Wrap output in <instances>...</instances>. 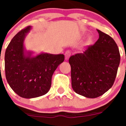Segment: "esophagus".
Returning a JSON list of instances; mask_svg holds the SVG:
<instances>
[{"instance_id":"esophagus-1","label":"esophagus","mask_w":126,"mask_h":126,"mask_svg":"<svg viewBox=\"0 0 126 126\" xmlns=\"http://www.w3.org/2000/svg\"><path fill=\"white\" fill-rule=\"evenodd\" d=\"M71 52L70 50H67L66 52H65V60H67L69 58V57L71 56Z\"/></svg>"}]
</instances>
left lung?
<instances>
[{"mask_svg": "<svg viewBox=\"0 0 126 126\" xmlns=\"http://www.w3.org/2000/svg\"><path fill=\"white\" fill-rule=\"evenodd\" d=\"M97 31L99 38L94 45L69 59L73 90L90 98L101 96L112 87L121 60L114 40L100 30Z\"/></svg>", "mask_w": 126, "mask_h": 126, "instance_id": "left-lung-1", "label": "left lung"}]
</instances>
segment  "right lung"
<instances>
[{
    "label": "right lung",
    "instance_id": "right-lung-1",
    "mask_svg": "<svg viewBox=\"0 0 126 126\" xmlns=\"http://www.w3.org/2000/svg\"><path fill=\"white\" fill-rule=\"evenodd\" d=\"M31 26L16 34L6 48L5 72L10 87L21 97L32 98L46 94L51 87L52 77L64 61V54L42 53L31 57L24 53V40Z\"/></svg>",
    "mask_w": 126,
    "mask_h": 126
}]
</instances>
